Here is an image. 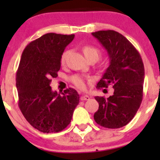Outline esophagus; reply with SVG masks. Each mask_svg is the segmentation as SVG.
<instances>
[{"label":"esophagus","instance_id":"1","mask_svg":"<svg viewBox=\"0 0 160 160\" xmlns=\"http://www.w3.org/2000/svg\"><path fill=\"white\" fill-rule=\"evenodd\" d=\"M80 100H81V101H88V100H90V97L88 96V95L83 94L80 97Z\"/></svg>","mask_w":160,"mask_h":160}]
</instances>
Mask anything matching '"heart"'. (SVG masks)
Wrapping results in <instances>:
<instances>
[{"label":"heart","instance_id":"heart-1","mask_svg":"<svg viewBox=\"0 0 160 160\" xmlns=\"http://www.w3.org/2000/svg\"><path fill=\"white\" fill-rule=\"evenodd\" d=\"M83 52L88 59L94 58V59H96L97 60H98L100 57V51L97 49V48L93 47V46H84V47L83 48ZM67 53H68L67 52H64L62 54V56H61L60 62L62 64L65 63L66 59H67ZM71 81L72 82V83H73L77 88H80V89H85V88H86V78L82 77V76H73V77L71 78Z\"/></svg>","mask_w":160,"mask_h":160}]
</instances>
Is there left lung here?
<instances>
[{"instance_id": "1", "label": "left lung", "mask_w": 160, "mask_h": 160, "mask_svg": "<svg viewBox=\"0 0 160 160\" xmlns=\"http://www.w3.org/2000/svg\"><path fill=\"white\" fill-rule=\"evenodd\" d=\"M106 49L110 64L98 88L112 85V96L95 97L99 108L93 115L95 122L108 128H119L129 123L142 101L145 70L139 52L118 32L113 30L92 33Z\"/></svg>"}]
</instances>
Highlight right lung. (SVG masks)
I'll list each match as a JSON object with an SVG mask.
<instances>
[{"label": "right lung", "instance_id": "1", "mask_svg": "<svg viewBox=\"0 0 160 160\" xmlns=\"http://www.w3.org/2000/svg\"><path fill=\"white\" fill-rule=\"evenodd\" d=\"M74 36L47 33L31 42L22 52L16 73L18 105L28 123L44 133L67 128L80 101L72 88L60 95L50 87L60 70L61 56Z\"/></svg>", "mask_w": 160, "mask_h": 160}]
</instances>
